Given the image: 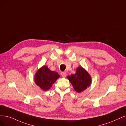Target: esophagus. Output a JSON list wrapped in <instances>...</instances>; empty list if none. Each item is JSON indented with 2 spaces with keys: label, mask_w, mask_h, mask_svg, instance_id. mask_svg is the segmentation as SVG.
<instances>
[{
  "label": "esophagus",
  "mask_w": 126,
  "mask_h": 126,
  "mask_svg": "<svg viewBox=\"0 0 126 126\" xmlns=\"http://www.w3.org/2000/svg\"><path fill=\"white\" fill-rule=\"evenodd\" d=\"M61 76L63 77H65L66 76V72H62L61 73Z\"/></svg>",
  "instance_id": "obj_1"
}]
</instances>
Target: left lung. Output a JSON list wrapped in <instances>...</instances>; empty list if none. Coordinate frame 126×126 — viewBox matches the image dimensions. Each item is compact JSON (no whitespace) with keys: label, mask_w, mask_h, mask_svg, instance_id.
<instances>
[{"label":"left lung","mask_w":126,"mask_h":126,"mask_svg":"<svg viewBox=\"0 0 126 126\" xmlns=\"http://www.w3.org/2000/svg\"><path fill=\"white\" fill-rule=\"evenodd\" d=\"M76 91L80 93L90 86L91 77L86 69L79 66L77 68L76 73L67 77Z\"/></svg>","instance_id":"obj_1"}]
</instances>
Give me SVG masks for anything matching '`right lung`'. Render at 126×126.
<instances>
[{
    "label": "right lung",
    "instance_id": "obj_1",
    "mask_svg": "<svg viewBox=\"0 0 126 126\" xmlns=\"http://www.w3.org/2000/svg\"><path fill=\"white\" fill-rule=\"evenodd\" d=\"M60 77L59 74L51 71L46 66H43L37 71L35 75V82L42 90L47 91Z\"/></svg>",
    "mask_w": 126,
    "mask_h": 126
}]
</instances>
